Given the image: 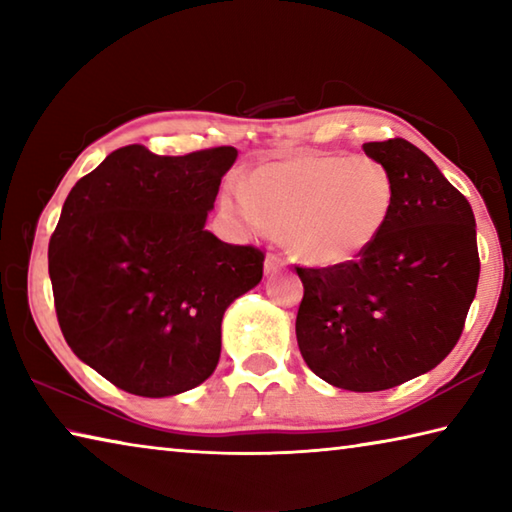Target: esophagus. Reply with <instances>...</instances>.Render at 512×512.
<instances>
[{"instance_id":"34e87169","label":"esophagus","mask_w":512,"mask_h":512,"mask_svg":"<svg viewBox=\"0 0 512 512\" xmlns=\"http://www.w3.org/2000/svg\"><path fill=\"white\" fill-rule=\"evenodd\" d=\"M282 266H284V259H282L280 255H275V253H268V255H266V262H264V271H266V275H273V273H277V271H280Z\"/></svg>"}]
</instances>
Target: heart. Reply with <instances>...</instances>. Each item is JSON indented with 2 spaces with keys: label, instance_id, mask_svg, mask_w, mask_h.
<instances>
[{
  "label": "heart",
  "instance_id": "1",
  "mask_svg": "<svg viewBox=\"0 0 512 512\" xmlns=\"http://www.w3.org/2000/svg\"><path fill=\"white\" fill-rule=\"evenodd\" d=\"M395 183L372 158L298 155L264 164L223 192L225 210L253 230L284 235L291 253L316 266L350 262L391 219Z\"/></svg>",
  "mask_w": 512,
  "mask_h": 512
}]
</instances>
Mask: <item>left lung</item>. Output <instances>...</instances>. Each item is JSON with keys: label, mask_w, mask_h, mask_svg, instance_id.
<instances>
[{"label": "left lung", "mask_w": 512, "mask_h": 512, "mask_svg": "<svg viewBox=\"0 0 512 512\" xmlns=\"http://www.w3.org/2000/svg\"><path fill=\"white\" fill-rule=\"evenodd\" d=\"M363 151L395 183L384 232L350 262L296 266L305 287L296 318L302 359L354 393L436 368L461 339L481 271L472 207L429 155L402 137Z\"/></svg>", "instance_id": "obj_1"}]
</instances>
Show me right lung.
<instances>
[{"label":"right lung","mask_w":512,"mask_h":512,"mask_svg":"<svg viewBox=\"0 0 512 512\" xmlns=\"http://www.w3.org/2000/svg\"><path fill=\"white\" fill-rule=\"evenodd\" d=\"M235 146L112 151L65 198L49 241L60 332L110 384L142 397L212 375L230 302L257 287L264 253L205 230Z\"/></svg>","instance_id":"1"}]
</instances>
